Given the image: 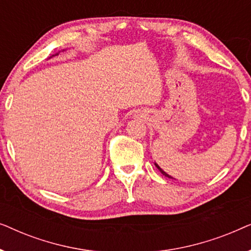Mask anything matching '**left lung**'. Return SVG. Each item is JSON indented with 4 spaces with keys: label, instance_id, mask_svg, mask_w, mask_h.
I'll list each match as a JSON object with an SVG mask.
<instances>
[{
    "label": "left lung",
    "instance_id": "obj_1",
    "mask_svg": "<svg viewBox=\"0 0 251 251\" xmlns=\"http://www.w3.org/2000/svg\"><path fill=\"white\" fill-rule=\"evenodd\" d=\"M155 167L157 168V169H159V170L161 171V174H162V175H164V176H166V177H168V178H173V177H171V176H169V175H168L167 173H164V171H163L162 169H161V168H160L159 166H157V164H156V163H155Z\"/></svg>",
    "mask_w": 251,
    "mask_h": 251
}]
</instances>
